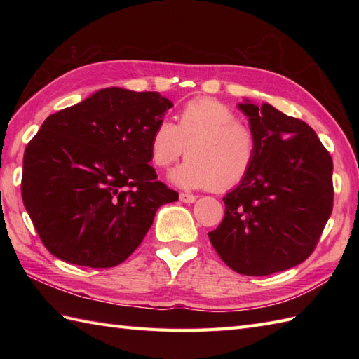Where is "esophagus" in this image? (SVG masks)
<instances>
[{
    "mask_svg": "<svg viewBox=\"0 0 359 359\" xmlns=\"http://www.w3.org/2000/svg\"><path fill=\"white\" fill-rule=\"evenodd\" d=\"M180 201L182 202H185V203H193V202H196V196H193V194H187V193H180Z\"/></svg>",
    "mask_w": 359,
    "mask_h": 359,
    "instance_id": "obj_1",
    "label": "esophagus"
}]
</instances>
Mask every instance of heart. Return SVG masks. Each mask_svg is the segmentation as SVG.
<instances>
[{
    "label": "heart",
    "mask_w": 359,
    "mask_h": 359,
    "mask_svg": "<svg viewBox=\"0 0 359 359\" xmlns=\"http://www.w3.org/2000/svg\"><path fill=\"white\" fill-rule=\"evenodd\" d=\"M257 135L238 120L230 106L216 98H193L179 112V121L160 120L149 137V157L157 168L188 158L170 172L182 188L230 189L247 177L257 156Z\"/></svg>",
    "instance_id": "b5f03b06"
}]
</instances>
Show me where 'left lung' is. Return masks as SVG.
<instances>
[{"mask_svg": "<svg viewBox=\"0 0 359 359\" xmlns=\"http://www.w3.org/2000/svg\"><path fill=\"white\" fill-rule=\"evenodd\" d=\"M238 108L257 135L256 162L224 197L225 217L208 236L231 270L266 276L313 253L333 208V162L306 121L269 103Z\"/></svg>", "mask_w": 359, "mask_h": 359, "instance_id": "1", "label": "left lung"}]
</instances>
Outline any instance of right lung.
<instances>
[{
	"label": "right lung",
	"instance_id": "obj_1",
	"mask_svg": "<svg viewBox=\"0 0 359 359\" xmlns=\"http://www.w3.org/2000/svg\"><path fill=\"white\" fill-rule=\"evenodd\" d=\"M172 103L104 88L52 114L27 143L21 196L44 247L65 262L109 269L140 245L179 193L157 180L149 137Z\"/></svg>",
	"mask_w": 359,
	"mask_h": 359
}]
</instances>
